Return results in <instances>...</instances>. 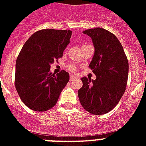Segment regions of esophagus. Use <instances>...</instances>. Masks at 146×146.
Returning a JSON list of instances; mask_svg holds the SVG:
<instances>
[{
	"mask_svg": "<svg viewBox=\"0 0 146 146\" xmlns=\"http://www.w3.org/2000/svg\"><path fill=\"white\" fill-rule=\"evenodd\" d=\"M76 76L75 75H73V74H71L70 76V80H71V81H72V80H75L76 79Z\"/></svg>",
	"mask_w": 146,
	"mask_h": 146,
	"instance_id": "34e87169",
	"label": "esophagus"
}]
</instances>
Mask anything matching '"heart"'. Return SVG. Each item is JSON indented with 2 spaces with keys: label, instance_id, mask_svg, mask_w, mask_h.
Listing matches in <instances>:
<instances>
[{
  "label": "heart",
  "instance_id": "obj_1",
  "mask_svg": "<svg viewBox=\"0 0 146 146\" xmlns=\"http://www.w3.org/2000/svg\"><path fill=\"white\" fill-rule=\"evenodd\" d=\"M66 69L70 72H75L76 70V66L75 64H69L66 65Z\"/></svg>",
  "mask_w": 146,
  "mask_h": 146
}]
</instances>
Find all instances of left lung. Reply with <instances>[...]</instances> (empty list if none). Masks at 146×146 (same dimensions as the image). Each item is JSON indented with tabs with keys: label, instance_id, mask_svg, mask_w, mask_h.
Here are the masks:
<instances>
[{
	"label": "left lung",
	"instance_id": "obj_1",
	"mask_svg": "<svg viewBox=\"0 0 146 146\" xmlns=\"http://www.w3.org/2000/svg\"><path fill=\"white\" fill-rule=\"evenodd\" d=\"M83 33L93 42L95 54L89 68L96 79L82 77L78 96L88 112L104 114L115 108L126 91L129 63L120 41L113 33L99 27Z\"/></svg>",
	"mask_w": 146,
	"mask_h": 146
}]
</instances>
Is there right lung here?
I'll use <instances>...</instances> for the list:
<instances>
[{
    "mask_svg": "<svg viewBox=\"0 0 146 146\" xmlns=\"http://www.w3.org/2000/svg\"><path fill=\"white\" fill-rule=\"evenodd\" d=\"M71 35L70 30L42 29L24 44L16 62L15 87L29 108L45 111L57 103L70 76L65 70L55 75L50 64L63 57Z\"/></svg>",
    "mask_w": 146,
    "mask_h": 146,
    "instance_id": "obj_1",
    "label": "right lung"
}]
</instances>
